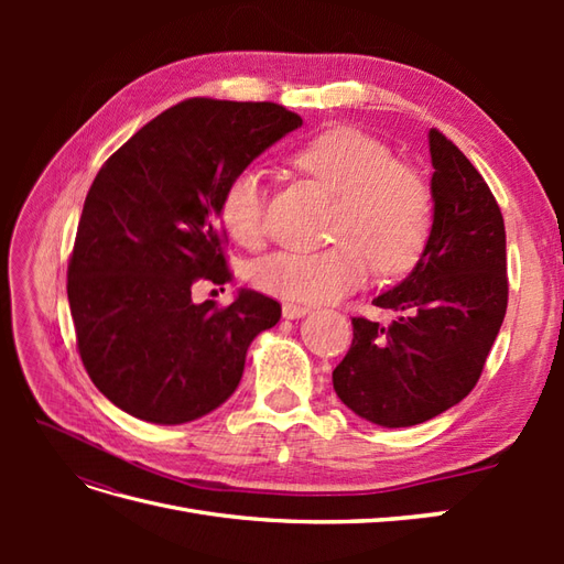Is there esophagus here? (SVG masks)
<instances>
[{
    "label": "esophagus",
    "instance_id": "esophagus-1",
    "mask_svg": "<svg viewBox=\"0 0 564 564\" xmlns=\"http://www.w3.org/2000/svg\"><path fill=\"white\" fill-rule=\"evenodd\" d=\"M305 313H311V308L308 305H299V303H282V315L286 317V319H299V317H303Z\"/></svg>",
    "mask_w": 564,
    "mask_h": 564
}]
</instances>
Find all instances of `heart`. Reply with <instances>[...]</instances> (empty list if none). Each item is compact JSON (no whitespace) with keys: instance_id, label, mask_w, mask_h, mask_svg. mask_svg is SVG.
Masks as SVG:
<instances>
[{"instance_id":"heart-1","label":"heart","mask_w":564,"mask_h":564,"mask_svg":"<svg viewBox=\"0 0 564 564\" xmlns=\"http://www.w3.org/2000/svg\"><path fill=\"white\" fill-rule=\"evenodd\" d=\"M296 164L338 195L334 237L319 251H275L256 261L249 280L265 294L324 303L362 286L373 270L400 275L414 268L433 232V193L416 169L400 164L383 141L355 127L317 133ZM220 220L237 245L263 237L265 187L259 169L235 172L220 195Z\"/></svg>"}]
</instances>
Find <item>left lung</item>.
<instances>
[{
    "mask_svg": "<svg viewBox=\"0 0 564 564\" xmlns=\"http://www.w3.org/2000/svg\"><path fill=\"white\" fill-rule=\"evenodd\" d=\"M433 232L414 270L373 299L388 327L352 317L334 390L357 416L406 429L458 404L480 379L508 305L506 228L480 172L447 135L429 133Z\"/></svg>",
    "mask_w": 564,
    "mask_h": 564,
    "instance_id": "left-lung-1",
    "label": "left lung"
}]
</instances>
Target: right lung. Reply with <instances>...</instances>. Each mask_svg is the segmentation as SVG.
Masks as SVG:
<instances>
[{
  "mask_svg": "<svg viewBox=\"0 0 564 564\" xmlns=\"http://www.w3.org/2000/svg\"><path fill=\"white\" fill-rule=\"evenodd\" d=\"M303 124L278 104L187 98L100 166L67 263L77 350L122 412L160 425L195 421L240 383L251 340L282 308L251 289L218 308L197 282L226 284L220 195L228 178Z\"/></svg>",
  "mask_w": 564,
  "mask_h": 564,
  "instance_id": "1",
  "label": "right lung"
}]
</instances>
